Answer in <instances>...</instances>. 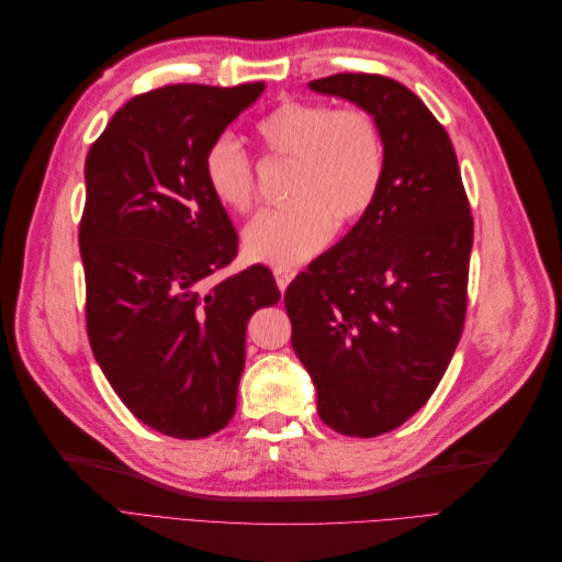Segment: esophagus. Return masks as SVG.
I'll use <instances>...</instances> for the list:
<instances>
[{
	"mask_svg": "<svg viewBox=\"0 0 562 562\" xmlns=\"http://www.w3.org/2000/svg\"><path fill=\"white\" fill-rule=\"evenodd\" d=\"M295 277H297V271L291 269V267H277L274 269V279H277V285H279L281 293L285 291L288 283H291Z\"/></svg>",
	"mask_w": 562,
	"mask_h": 562,
	"instance_id": "34e87169",
	"label": "esophagus"
}]
</instances>
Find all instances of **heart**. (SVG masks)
I'll return each instance as SVG.
<instances>
[{
  "label": "heart",
  "instance_id": "heart-1",
  "mask_svg": "<svg viewBox=\"0 0 562 562\" xmlns=\"http://www.w3.org/2000/svg\"><path fill=\"white\" fill-rule=\"evenodd\" d=\"M258 131L274 155L293 159V201L255 215L244 229V250L255 262L293 267L328 246L335 223L351 225L372 209L384 182V135L366 110L300 100L271 110ZM203 176L223 206L236 213L252 206V161L234 135L211 143Z\"/></svg>",
  "mask_w": 562,
  "mask_h": 562
}]
</instances>
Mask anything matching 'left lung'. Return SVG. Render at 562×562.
I'll return each mask as SVG.
<instances>
[{
    "label": "left lung",
    "mask_w": 562,
    "mask_h": 562,
    "mask_svg": "<svg viewBox=\"0 0 562 562\" xmlns=\"http://www.w3.org/2000/svg\"><path fill=\"white\" fill-rule=\"evenodd\" d=\"M310 89L370 112L386 147L372 209L283 295L318 417L370 438L411 419L443 378L464 328L473 220L448 133L411 89L349 72Z\"/></svg>",
    "instance_id": "left-lung-1"
}]
</instances>
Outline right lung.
<instances>
[{
	"label": "right lung",
	"mask_w": 562,
	"mask_h": 562,
	"mask_svg": "<svg viewBox=\"0 0 562 562\" xmlns=\"http://www.w3.org/2000/svg\"><path fill=\"white\" fill-rule=\"evenodd\" d=\"M262 91L265 81L143 93L110 119L83 166L79 250L91 349L128 411L173 438L227 427L248 318L281 300L262 265L211 279L234 260L239 236L203 159Z\"/></svg>",
	"instance_id": "obj_1"
}]
</instances>
